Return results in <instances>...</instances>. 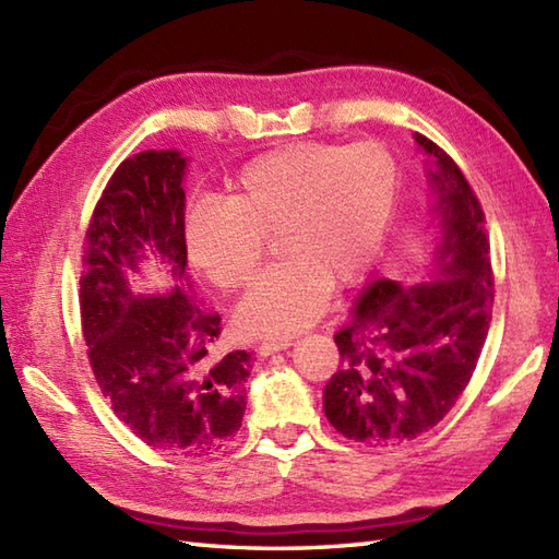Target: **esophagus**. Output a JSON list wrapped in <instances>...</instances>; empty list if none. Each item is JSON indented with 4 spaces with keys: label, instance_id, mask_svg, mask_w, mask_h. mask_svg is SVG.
<instances>
[{
    "label": "esophagus",
    "instance_id": "1",
    "mask_svg": "<svg viewBox=\"0 0 559 559\" xmlns=\"http://www.w3.org/2000/svg\"><path fill=\"white\" fill-rule=\"evenodd\" d=\"M290 346V341L288 338H273V341H261L259 343V346H257V353L259 355H264V358H266V355H273V353H278V350H286Z\"/></svg>",
    "mask_w": 559,
    "mask_h": 559
}]
</instances>
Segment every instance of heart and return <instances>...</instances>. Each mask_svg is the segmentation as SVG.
Here are the masks:
<instances>
[{"label": "heart", "mask_w": 559, "mask_h": 559, "mask_svg": "<svg viewBox=\"0 0 559 559\" xmlns=\"http://www.w3.org/2000/svg\"><path fill=\"white\" fill-rule=\"evenodd\" d=\"M396 197L399 165L374 141L281 146L249 160L223 201L187 213V257L213 286L237 290L259 271L264 237H276L283 259L235 319L249 334H295L324 312L334 283L350 286L372 266Z\"/></svg>", "instance_id": "1"}]
</instances>
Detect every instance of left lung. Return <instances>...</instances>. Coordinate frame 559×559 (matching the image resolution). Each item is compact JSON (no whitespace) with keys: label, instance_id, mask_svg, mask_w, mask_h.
Returning a JSON list of instances; mask_svg holds the SVG:
<instances>
[{"label":"left lung","instance_id":"left-lung-1","mask_svg":"<svg viewBox=\"0 0 559 559\" xmlns=\"http://www.w3.org/2000/svg\"><path fill=\"white\" fill-rule=\"evenodd\" d=\"M442 225L432 283L379 278L334 336L341 367L324 413L343 437L370 447L411 442L444 418L468 386L488 338L495 278L485 213L461 168L423 134Z\"/></svg>","mask_w":559,"mask_h":559}]
</instances>
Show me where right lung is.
<instances>
[{
    "label": "right lung",
    "instance_id": "add662e5",
    "mask_svg": "<svg viewBox=\"0 0 559 559\" xmlns=\"http://www.w3.org/2000/svg\"><path fill=\"white\" fill-rule=\"evenodd\" d=\"M177 151H141L105 185L81 247V331L103 396L141 442L209 456L240 430L252 353L216 355L221 317L185 286V177ZM146 255L178 286L141 299L126 276Z\"/></svg>",
    "mask_w": 559,
    "mask_h": 559
}]
</instances>
